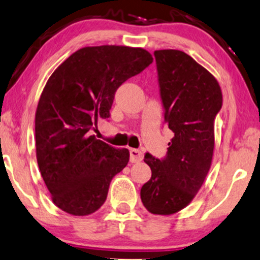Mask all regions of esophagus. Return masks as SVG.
Returning a JSON list of instances; mask_svg holds the SVG:
<instances>
[{
  "label": "esophagus",
  "instance_id": "1",
  "mask_svg": "<svg viewBox=\"0 0 260 260\" xmlns=\"http://www.w3.org/2000/svg\"><path fill=\"white\" fill-rule=\"evenodd\" d=\"M129 159L132 163H138L143 159V153L141 151L137 149H131L129 150Z\"/></svg>",
  "mask_w": 260,
  "mask_h": 260
}]
</instances>
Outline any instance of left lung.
<instances>
[{"label":"left lung","mask_w":260,"mask_h":260,"mask_svg":"<svg viewBox=\"0 0 260 260\" xmlns=\"http://www.w3.org/2000/svg\"><path fill=\"white\" fill-rule=\"evenodd\" d=\"M153 55L164 123L174 137L164 158L145 153L152 175L140 198L151 213L172 215L192 202L211 167L222 91L215 77L186 52L169 49Z\"/></svg>","instance_id":"8db88e82"}]
</instances>
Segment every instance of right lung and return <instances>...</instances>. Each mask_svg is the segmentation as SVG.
<instances>
[{
    "label": "right lung",
    "mask_w": 260,
    "mask_h": 260,
    "mask_svg": "<svg viewBox=\"0 0 260 260\" xmlns=\"http://www.w3.org/2000/svg\"><path fill=\"white\" fill-rule=\"evenodd\" d=\"M141 48L101 45L79 49L49 78L36 111V152L55 205L74 216L93 213L106 202L113 177L129 160L91 136L108 119L115 92L152 63Z\"/></svg>",
    "instance_id": "1"
}]
</instances>
